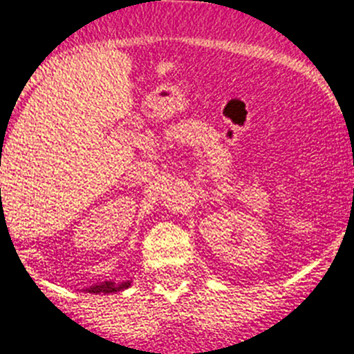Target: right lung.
Instances as JSON below:
<instances>
[{"instance_id": "add662e5", "label": "right lung", "mask_w": 354, "mask_h": 354, "mask_svg": "<svg viewBox=\"0 0 354 354\" xmlns=\"http://www.w3.org/2000/svg\"><path fill=\"white\" fill-rule=\"evenodd\" d=\"M131 286V281H123V283H114V281H103V283H96L93 287H87L85 291L94 292V295H100V292H118L123 291V289H127Z\"/></svg>"}]
</instances>
